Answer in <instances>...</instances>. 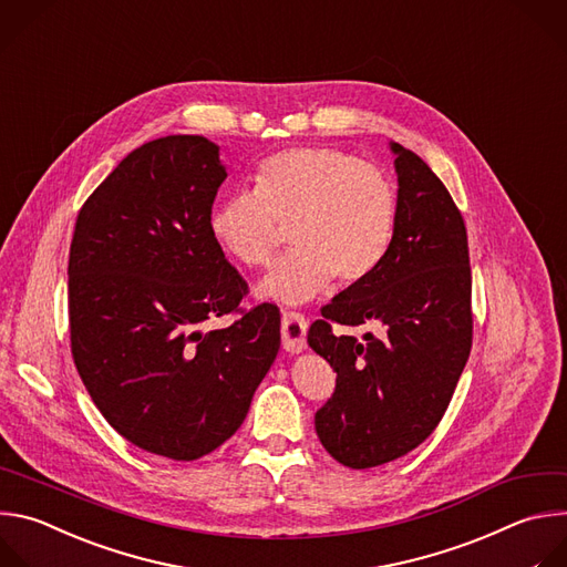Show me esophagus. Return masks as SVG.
Segmentation results:
<instances>
[{
  "label": "esophagus",
  "instance_id": "obj_1",
  "mask_svg": "<svg viewBox=\"0 0 567 567\" xmlns=\"http://www.w3.org/2000/svg\"><path fill=\"white\" fill-rule=\"evenodd\" d=\"M306 330L308 321L299 312H284L281 315V342L288 353H301L306 349Z\"/></svg>",
  "mask_w": 567,
  "mask_h": 567
}]
</instances>
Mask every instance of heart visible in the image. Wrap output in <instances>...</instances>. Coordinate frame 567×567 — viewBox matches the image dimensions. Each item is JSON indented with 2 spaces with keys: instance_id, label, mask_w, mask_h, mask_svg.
Segmentation results:
<instances>
[{
  "instance_id": "obj_1",
  "label": "heart",
  "mask_w": 567,
  "mask_h": 567,
  "mask_svg": "<svg viewBox=\"0 0 567 567\" xmlns=\"http://www.w3.org/2000/svg\"><path fill=\"white\" fill-rule=\"evenodd\" d=\"M288 230L292 252L264 279L261 295L303 303L332 279L353 288L386 261L398 230L391 178L334 147L268 156L252 192L223 198L209 216L218 246L246 268H268Z\"/></svg>"
}]
</instances>
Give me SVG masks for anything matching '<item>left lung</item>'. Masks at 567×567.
Here are the masks:
<instances>
[{
  "label": "left lung",
  "instance_id": "left-lung-1",
  "mask_svg": "<svg viewBox=\"0 0 567 567\" xmlns=\"http://www.w3.org/2000/svg\"><path fill=\"white\" fill-rule=\"evenodd\" d=\"M398 230L380 270L339 292L308 330L310 349L337 373L315 413L328 454L351 470L391 463L442 420L472 351V268L461 209L431 167L391 143ZM380 320L384 338L360 346L332 322Z\"/></svg>",
  "mask_w": 567,
  "mask_h": 567
}]
</instances>
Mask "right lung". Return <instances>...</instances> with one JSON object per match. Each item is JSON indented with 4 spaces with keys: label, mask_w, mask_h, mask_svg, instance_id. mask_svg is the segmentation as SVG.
I'll use <instances>...</instances> for the list:
<instances>
[{
    "label": "right lung",
    "mask_w": 567,
    "mask_h": 567,
    "mask_svg": "<svg viewBox=\"0 0 567 567\" xmlns=\"http://www.w3.org/2000/svg\"><path fill=\"white\" fill-rule=\"evenodd\" d=\"M225 176L203 136L145 143L86 198L69 252L75 369L113 429L172 461L235 435L281 344L272 303L200 330L248 295L209 233Z\"/></svg>",
    "instance_id": "right-lung-1"
}]
</instances>
